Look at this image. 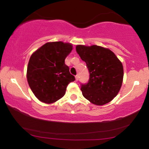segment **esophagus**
I'll use <instances>...</instances> for the list:
<instances>
[{"label": "esophagus", "mask_w": 149, "mask_h": 149, "mask_svg": "<svg viewBox=\"0 0 149 149\" xmlns=\"http://www.w3.org/2000/svg\"><path fill=\"white\" fill-rule=\"evenodd\" d=\"M75 78H76V81H78V75H76V76H75Z\"/></svg>", "instance_id": "esophagus-1"}]
</instances>
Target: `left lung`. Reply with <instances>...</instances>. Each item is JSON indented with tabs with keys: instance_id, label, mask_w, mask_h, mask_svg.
Listing matches in <instances>:
<instances>
[{
	"instance_id": "8db88e82",
	"label": "left lung",
	"mask_w": 149,
	"mask_h": 149,
	"mask_svg": "<svg viewBox=\"0 0 149 149\" xmlns=\"http://www.w3.org/2000/svg\"><path fill=\"white\" fill-rule=\"evenodd\" d=\"M76 49L90 73L88 83L81 84L83 97L95 105L110 102L122 86L123 67L121 61L111 50L101 46L78 45Z\"/></svg>"
}]
</instances>
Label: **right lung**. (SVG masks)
Listing matches in <instances>:
<instances>
[{"label":"right lung","instance_id":"1","mask_svg":"<svg viewBox=\"0 0 149 149\" xmlns=\"http://www.w3.org/2000/svg\"><path fill=\"white\" fill-rule=\"evenodd\" d=\"M72 45L61 41L47 42L31 56L27 67L30 88L40 102L52 104L66 93L67 85L75 80L65 64Z\"/></svg>","mask_w":149,"mask_h":149}]
</instances>
